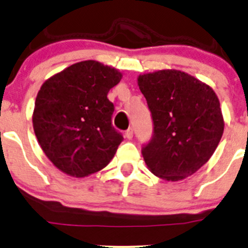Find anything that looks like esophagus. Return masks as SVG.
<instances>
[{
    "mask_svg": "<svg viewBox=\"0 0 248 248\" xmlns=\"http://www.w3.org/2000/svg\"><path fill=\"white\" fill-rule=\"evenodd\" d=\"M124 136H126L127 139H132V138H133V129H132V128L127 129L126 133H124Z\"/></svg>",
    "mask_w": 248,
    "mask_h": 248,
    "instance_id": "obj_1",
    "label": "esophagus"
}]
</instances>
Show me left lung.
I'll list each match as a JSON object with an SVG mask.
<instances>
[{"label": "left lung", "mask_w": 248, "mask_h": 248, "mask_svg": "<svg viewBox=\"0 0 248 248\" xmlns=\"http://www.w3.org/2000/svg\"><path fill=\"white\" fill-rule=\"evenodd\" d=\"M138 86L154 121V137L141 151L147 168L167 181L191 176L223 134L218 97L207 84L176 69L140 74Z\"/></svg>", "instance_id": "obj_1"}]
</instances>
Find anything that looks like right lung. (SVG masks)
<instances>
[{"label": "right lung", "mask_w": 248, "mask_h": 248, "mask_svg": "<svg viewBox=\"0 0 248 248\" xmlns=\"http://www.w3.org/2000/svg\"><path fill=\"white\" fill-rule=\"evenodd\" d=\"M122 73L93 60L78 62L43 82L34 103V134L51 163L64 174L86 177L109 164L124 140L111 126L107 98Z\"/></svg>", "instance_id": "right-lung-1"}]
</instances>
